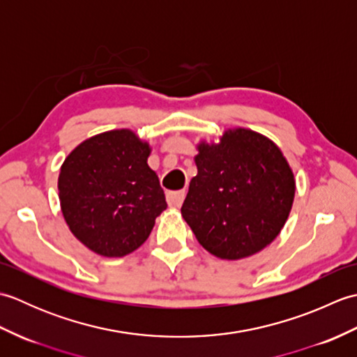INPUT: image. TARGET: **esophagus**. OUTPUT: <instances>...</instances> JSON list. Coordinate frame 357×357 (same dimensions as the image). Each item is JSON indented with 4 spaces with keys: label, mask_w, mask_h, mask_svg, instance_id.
<instances>
[{
    "label": "esophagus",
    "mask_w": 357,
    "mask_h": 357,
    "mask_svg": "<svg viewBox=\"0 0 357 357\" xmlns=\"http://www.w3.org/2000/svg\"><path fill=\"white\" fill-rule=\"evenodd\" d=\"M184 198H185V190L167 193V202H169L170 207H181L184 202Z\"/></svg>",
    "instance_id": "1"
}]
</instances>
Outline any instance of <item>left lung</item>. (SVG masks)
I'll return each instance as SVG.
<instances>
[{"label": "left lung", "mask_w": 357, "mask_h": 357, "mask_svg": "<svg viewBox=\"0 0 357 357\" xmlns=\"http://www.w3.org/2000/svg\"><path fill=\"white\" fill-rule=\"evenodd\" d=\"M198 174L181 213L208 253L238 261L276 239L294 201V174L275 142L250 128H229L198 144Z\"/></svg>", "instance_id": "obj_1"}]
</instances>
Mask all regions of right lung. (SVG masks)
<instances>
[{
  "instance_id": "1",
  "label": "right lung",
  "mask_w": 357,
  "mask_h": 357,
  "mask_svg": "<svg viewBox=\"0 0 357 357\" xmlns=\"http://www.w3.org/2000/svg\"><path fill=\"white\" fill-rule=\"evenodd\" d=\"M150 146L128 128L82 141L64 159L58 178L61 211L73 236L105 257L141 247L167 208Z\"/></svg>"
}]
</instances>
